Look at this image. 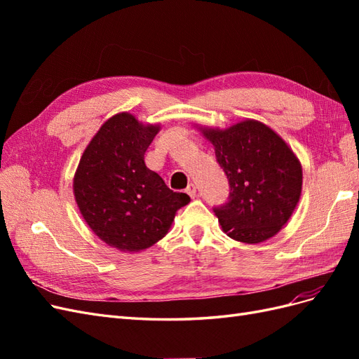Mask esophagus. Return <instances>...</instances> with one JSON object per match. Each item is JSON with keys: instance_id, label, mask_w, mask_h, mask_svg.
<instances>
[{"instance_id": "1", "label": "esophagus", "mask_w": 359, "mask_h": 359, "mask_svg": "<svg viewBox=\"0 0 359 359\" xmlns=\"http://www.w3.org/2000/svg\"><path fill=\"white\" fill-rule=\"evenodd\" d=\"M186 191H187V194H189L190 198H196L198 190H196V186H194V184H189V187L186 189Z\"/></svg>"}]
</instances>
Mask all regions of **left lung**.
<instances>
[{"label":"left lung","mask_w":359,"mask_h":359,"mask_svg":"<svg viewBox=\"0 0 359 359\" xmlns=\"http://www.w3.org/2000/svg\"><path fill=\"white\" fill-rule=\"evenodd\" d=\"M229 181L224 205L215 206L227 236L262 243L286 224L301 196V163L276 132L247 119L226 130L203 128Z\"/></svg>","instance_id":"obj_1"}]
</instances>
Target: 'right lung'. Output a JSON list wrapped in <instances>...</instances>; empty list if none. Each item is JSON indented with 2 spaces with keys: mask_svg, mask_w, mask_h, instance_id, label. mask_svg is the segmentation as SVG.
<instances>
[{
  "mask_svg": "<svg viewBox=\"0 0 359 359\" xmlns=\"http://www.w3.org/2000/svg\"><path fill=\"white\" fill-rule=\"evenodd\" d=\"M158 126H144L127 112L100 127L83 151L73 190L93 232L123 252H139L161 240L189 194L170 190L145 165Z\"/></svg>",
  "mask_w": 359,
  "mask_h": 359,
  "instance_id": "obj_1",
  "label": "right lung"
}]
</instances>
